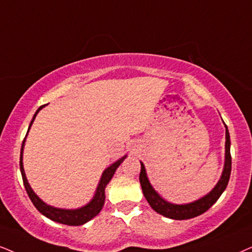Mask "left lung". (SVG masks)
Returning <instances> with one entry per match:
<instances>
[{
    "label": "left lung",
    "instance_id": "8db88e82",
    "mask_svg": "<svg viewBox=\"0 0 252 252\" xmlns=\"http://www.w3.org/2000/svg\"><path fill=\"white\" fill-rule=\"evenodd\" d=\"M225 154H224V166L222 171L221 177L215 185L214 189L206 195L200 199L189 203H183V205H177V203L168 202L164 197L159 195L157 190L154 189L146 174V170L144 164L141 161V173H139V183H141L143 194H144L146 201L151 206V208L158 214L165 216V218L172 220H189L195 216H199L208 211L221 194L224 192L225 187L229 183L231 172V156H230V136H229L228 126H225Z\"/></svg>",
    "mask_w": 252,
    "mask_h": 252
}]
</instances>
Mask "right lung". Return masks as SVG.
<instances>
[{"mask_svg": "<svg viewBox=\"0 0 252 252\" xmlns=\"http://www.w3.org/2000/svg\"><path fill=\"white\" fill-rule=\"evenodd\" d=\"M45 106H41L38 108V110L34 113L32 117V121L30 122V126H29L27 136L29 133V130H30L31 126H32L34 119H36L37 114L39 113V110L43 109ZM27 136H25L23 144H22L21 149V157H20V168L22 178H23L24 187L27 189V193L30 200L32 201L33 206L38 209V212L41 213L44 216H46L47 219L52 220V221L58 222V223L62 224H67V225H81L87 223L88 221H91L92 219L95 218L98 213L101 212L102 207L104 205V200H106V195H104V189H106L107 185L109 184L114 174L117 170V167L120 166L121 164L123 163L124 159L126 158V155L123 156L122 158H120L119 160H116L115 163H113L110 166H108L106 170L103 171L102 176H101V179L98 181V185L96 187V190H95L94 196L92 197V200L88 203H86L85 206L80 207V208L75 209H65V208H57V207L47 205L46 202H44L43 200L40 199L39 196L37 195L36 193L33 192V189H31L30 184L27 179V176H25V171L23 167V151H24V145H25V139H27Z\"/></svg>", "mask_w": 252, "mask_h": 252, "instance_id": "1", "label": "right lung"}]
</instances>
